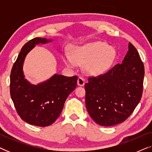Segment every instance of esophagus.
I'll return each instance as SVG.
<instances>
[{
    "instance_id": "1",
    "label": "esophagus",
    "mask_w": 152,
    "mask_h": 152,
    "mask_svg": "<svg viewBox=\"0 0 152 152\" xmlns=\"http://www.w3.org/2000/svg\"><path fill=\"white\" fill-rule=\"evenodd\" d=\"M84 84H85V80L84 78L80 77L77 80V84L80 86H83L84 85Z\"/></svg>"
}]
</instances>
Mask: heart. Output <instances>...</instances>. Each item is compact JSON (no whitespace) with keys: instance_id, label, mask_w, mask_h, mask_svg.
<instances>
[{"instance_id":"b5f03b06","label":"heart","mask_w":152,"mask_h":152,"mask_svg":"<svg viewBox=\"0 0 152 152\" xmlns=\"http://www.w3.org/2000/svg\"><path fill=\"white\" fill-rule=\"evenodd\" d=\"M116 57L115 49L102 41H95L74 47L72 54L66 51L63 60L66 65L73 68L85 64V69L93 75L107 72L113 65Z\"/></svg>"}]
</instances>
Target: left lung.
<instances>
[{
	"instance_id": "left-lung-1",
	"label": "left lung",
	"mask_w": 152,
	"mask_h": 152,
	"mask_svg": "<svg viewBox=\"0 0 152 152\" xmlns=\"http://www.w3.org/2000/svg\"><path fill=\"white\" fill-rule=\"evenodd\" d=\"M145 68L134 45L122 64L105 74L89 77L85 84L86 107L92 119L99 125L110 126L124 122L140 101Z\"/></svg>"
}]
</instances>
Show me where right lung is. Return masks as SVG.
Listing matches in <instances>:
<instances>
[{"label":"right lung","instance_id":"add662e5","mask_svg":"<svg viewBox=\"0 0 152 152\" xmlns=\"http://www.w3.org/2000/svg\"><path fill=\"white\" fill-rule=\"evenodd\" d=\"M50 39L37 37L21 48L10 75V95L16 111L30 124L47 126L55 122L68 95L77 86V77L55 74L48 80L32 84L25 78L23 64L26 56L38 44L52 42Z\"/></svg>","mask_w":152,"mask_h":152}]
</instances>
